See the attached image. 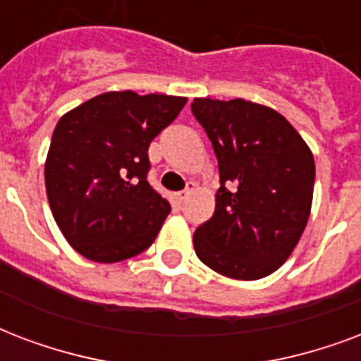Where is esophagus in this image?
<instances>
[{
	"instance_id": "34e87169",
	"label": "esophagus",
	"mask_w": 361,
	"mask_h": 361,
	"mask_svg": "<svg viewBox=\"0 0 361 361\" xmlns=\"http://www.w3.org/2000/svg\"><path fill=\"white\" fill-rule=\"evenodd\" d=\"M194 188H195V184L194 183H188V186H186V188L178 192V200H180V201L186 200V197H188V195L192 194V192H194Z\"/></svg>"
}]
</instances>
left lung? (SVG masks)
<instances>
[{"mask_svg":"<svg viewBox=\"0 0 361 361\" xmlns=\"http://www.w3.org/2000/svg\"><path fill=\"white\" fill-rule=\"evenodd\" d=\"M192 113L220 173L214 214L194 233L195 254L220 275L258 281L286 262L305 230L312 152L282 114L258 103L195 97Z\"/></svg>","mask_w":361,"mask_h":361,"instance_id":"left-lung-1","label":"left lung"}]
</instances>
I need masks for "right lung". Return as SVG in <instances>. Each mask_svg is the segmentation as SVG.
<instances>
[{"label": "right lung", "instance_id": "obj_1", "mask_svg": "<svg viewBox=\"0 0 361 361\" xmlns=\"http://www.w3.org/2000/svg\"><path fill=\"white\" fill-rule=\"evenodd\" d=\"M186 97L107 92L56 124L44 164L50 209L85 258L114 264L154 243L171 205L149 183V147Z\"/></svg>", "mask_w": 361, "mask_h": 361}]
</instances>
